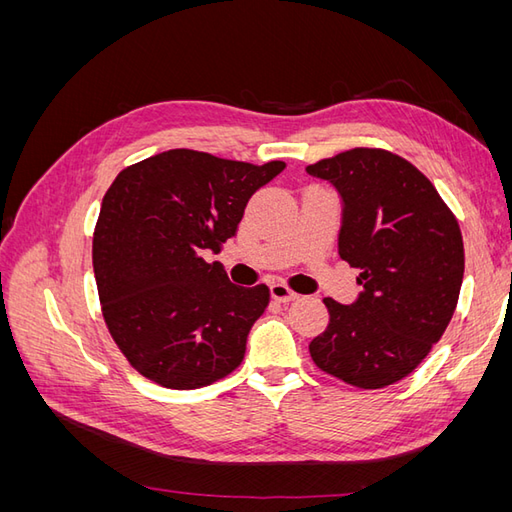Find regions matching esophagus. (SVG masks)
<instances>
[{
	"mask_svg": "<svg viewBox=\"0 0 512 512\" xmlns=\"http://www.w3.org/2000/svg\"><path fill=\"white\" fill-rule=\"evenodd\" d=\"M271 297L277 301V303H288V301H294L297 299V294H294L286 284H271Z\"/></svg>",
	"mask_w": 512,
	"mask_h": 512,
	"instance_id": "obj_1",
	"label": "esophagus"
}]
</instances>
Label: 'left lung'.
<instances>
[{
	"mask_svg": "<svg viewBox=\"0 0 512 512\" xmlns=\"http://www.w3.org/2000/svg\"><path fill=\"white\" fill-rule=\"evenodd\" d=\"M344 198L339 256L359 269L352 305L324 299L309 354L324 374L374 391L410 376L440 342L463 282V239L433 183L395 153L354 147L307 166Z\"/></svg>",
	"mask_w": 512,
	"mask_h": 512,
	"instance_id": "8db88e82",
	"label": "left lung"
}]
</instances>
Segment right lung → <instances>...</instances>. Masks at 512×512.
I'll list each match as a JSON object with an SVG mask.
<instances>
[{"label": "right lung", "mask_w": 512, "mask_h": 512, "mask_svg": "<svg viewBox=\"0 0 512 512\" xmlns=\"http://www.w3.org/2000/svg\"><path fill=\"white\" fill-rule=\"evenodd\" d=\"M284 168L170 149L115 177L91 254L106 329L138 374L192 391L241 365L271 292L230 284L200 254L237 235L247 200Z\"/></svg>", "instance_id": "1"}]
</instances>
